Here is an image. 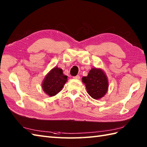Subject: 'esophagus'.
I'll return each mask as SVG.
<instances>
[{
	"label": "esophagus",
	"instance_id": "esophagus-1",
	"mask_svg": "<svg viewBox=\"0 0 147 147\" xmlns=\"http://www.w3.org/2000/svg\"><path fill=\"white\" fill-rule=\"evenodd\" d=\"M73 78L74 79H76V80H80V76L79 75H77L76 76H74Z\"/></svg>",
	"mask_w": 147,
	"mask_h": 147
}]
</instances>
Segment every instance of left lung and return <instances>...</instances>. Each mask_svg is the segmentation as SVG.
Returning a JSON list of instances; mask_svg holds the SVG:
<instances>
[{"label": "left lung", "mask_w": 147, "mask_h": 147, "mask_svg": "<svg viewBox=\"0 0 147 147\" xmlns=\"http://www.w3.org/2000/svg\"><path fill=\"white\" fill-rule=\"evenodd\" d=\"M87 93L95 100L100 99L107 93L109 82L107 75L100 68H92L87 76L82 78Z\"/></svg>", "instance_id": "8db88e82"}]
</instances>
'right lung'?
Returning a JSON list of instances; mask_svg holds the SVG:
<instances>
[{
  "instance_id": "add662e5",
  "label": "right lung",
  "mask_w": 147,
  "mask_h": 147,
  "mask_svg": "<svg viewBox=\"0 0 147 147\" xmlns=\"http://www.w3.org/2000/svg\"><path fill=\"white\" fill-rule=\"evenodd\" d=\"M67 81V76L63 74L62 69L55 66L45 76L42 83V90L49 96H55L61 91Z\"/></svg>"
}]
</instances>
